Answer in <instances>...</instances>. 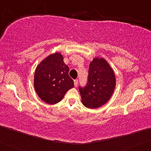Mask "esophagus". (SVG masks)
<instances>
[{
    "label": "esophagus",
    "instance_id": "obj_1",
    "mask_svg": "<svg viewBox=\"0 0 151 151\" xmlns=\"http://www.w3.org/2000/svg\"><path fill=\"white\" fill-rule=\"evenodd\" d=\"M78 81L77 80H74V86L76 87L78 86Z\"/></svg>",
    "mask_w": 151,
    "mask_h": 151
}]
</instances>
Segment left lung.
<instances>
[{
    "label": "left lung",
    "mask_w": 151,
    "mask_h": 151,
    "mask_svg": "<svg viewBox=\"0 0 151 151\" xmlns=\"http://www.w3.org/2000/svg\"><path fill=\"white\" fill-rule=\"evenodd\" d=\"M116 86L114 71L102 57H94L90 63L88 83L80 87L82 103L88 109H97L107 103Z\"/></svg>",
    "instance_id": "obj_1"
}]
</instances>
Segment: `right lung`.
<instances>
[{
  "instance_id": "1",
  "label": "right lung",
  "mask_w": 151,
  "mask_h": 151,
  "mask_svg": "<svg viewBox=\"0 0 151 151\" xmlns=\"http://www.w3.org/2000/svg\"><path fill=\"white\" fill-rule=\"evenodd\" d=\"M69 71L61 53H52L44 59L34 73V86L39 98L49 105L61 101L66 92L74 86Z\"/></svg>"
}]
</instances>
